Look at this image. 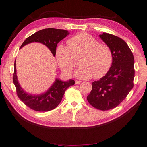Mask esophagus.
Listing matches in <instances>:
<instances>
[{"label":"esophagus","mask_w":147,"mask_h":147,"mask_svg":"<svg viewBox=\"0 0 147 147\" xmlns=\"http://www.w3.org/2000/svg\"><path fill=\"white\" fill-rule=\"evenodd\" d=\"M81 83H82V81H77V80L75 81V83L76 84H80Z\"/></svg>","instance_id":"esophagus-1"}]
</instances>
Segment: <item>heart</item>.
<instances>
[{"instance_id": "1", "label": "heart", "mask_w": 147, "mask_h": 147, "mask_svg": "<svg viewBox=\"0 0 147 147\" xmlns=\"http://www.w3.org/2000/svg\"><path fill=\"white\" fill-rule=\"evenodd\" d=\"M68 46L59 44L56 51L58 64L63 72L69 74L76 63L75 57L83 54L80 66L74 72L80 79L100 78L110 69L113 56L110 47L86 32H81L67 40Z\"/></svg>"}]
</instances>
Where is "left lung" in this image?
I'll list each match as a JSON object with an SVG mask.
<instances>
[{
  "mask_svg": "<svg viewBox=\"0 0 147 147\" xmlns=\"http://www.w3.org/2000/svg\"><path fill=\"white\" fill-rule=\"evenodd\" d=\"M99 36L111 51L112 64L103 77L93 82L87 100L95 108L105 111L117 107L132 90L135 61L128 44L122 39L105 32Z\"/></svg>",
  "mask_w": 147,
  "mask_h": 147,
  "instance_id": "left-lung-1",
  "label": "left lung"
}]
</instances>
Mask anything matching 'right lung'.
<instances>
[{
    "mask_svg": "<svg viewBox=\"0 0 147 147\" xmlns=\"http://www.w3.org/2000/svg\"><path fill=\"white\" fill-rule=\"evenodd\" d=\"M69 34V32L64 29H44L27 37L20 49L30 43L39 42L48 47L53 56H55L57 44ZM16 65L15 61L13 82L16 88L18 96L26 106L37 111H47L56 108L62 100L66 90L75 83L73 80L64 81L56 78L51 86L44 93L39 94H29L20 86L17 76Z\"/></svg>",
    "mask_w": 147,
    "mask_h": 147,
    "instance_id": "add662e5",
    "label": "right lung"
}]
</instances>
